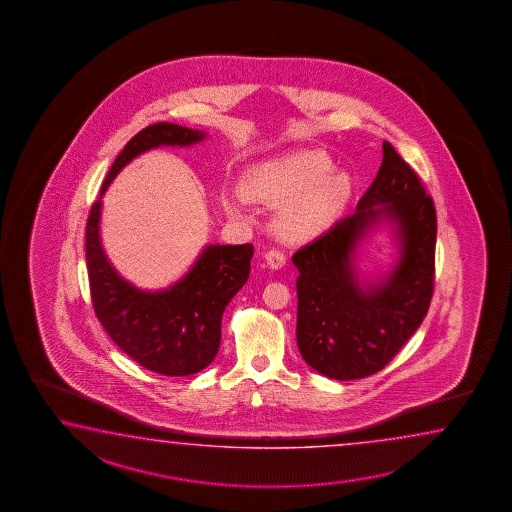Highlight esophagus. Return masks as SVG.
<instances>
[{
	"instance_id": "obj_1",
	"label": "esophagus",
	"mask_w": 512,
	"mask_h": 512,
	"mask_svg": "<svg viewBox=\"0 0 512 512\" xmlns=\"http://www.w3.org/2000/svg\"><path fill=\"white\" fill-rule=\"evenodd\" d=\"M265 260L271 269H281L285 265V254L280 249H271L265 252Z\"/></svg>"
}]
</instances>
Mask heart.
<instances>
[{
  "instance_id": "obj_1",
  "label": "heart",
  "mask_w": 512,
  "mask_h": 512,
  "mask_svg": "<svg viewBox=\"0 0 512 512\" xmlns=\"http://www.w3.org/2000/svg\"><path fill=\"white\" fill-rule=\"evenodd\" d=\"M321 152L296 151L256 165L245 178L251 198L283 205L280 232L289 240H309L329 227L349 196V180L329 174Z\"/></svg>"
}]
</instances>
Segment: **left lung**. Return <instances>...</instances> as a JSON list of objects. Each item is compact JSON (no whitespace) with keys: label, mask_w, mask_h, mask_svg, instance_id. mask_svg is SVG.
I'll list each match as a JSON object with an SVG mask.
<instances>
[{"label":"left lung","mask_w":512,"mask_h":512,"mask_svg":"<svg viewBox=\"0 0 512 512\" xmlns=\"http://www.w3.org/2000/svg\"><path fill=\"white\" fill-rule=\"evenodd\" d=\"M387 215L401 227V265L363 292L351 265L366 227ZM436 209L411 165L383 141L378 176L358 209L292 256L298 267L296 338L303 360L332 380L381 371L427 316L434 292Z\"/></svg>","instance_id":"1"}]
</instances>
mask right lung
<instances>
[{"mask_svg": "<svg viewBox=\"0 0 512 512\" xmlns=\"http://www.w3.org/2000/svg\"><path fill=\"white\" fill-rule=\"evenodd\" d=\"M203 136V132L167 121L138 132L112 163L100 198L92 203L85 231L92 307L98 320L121 351L147 371L163 376H189L216 358L221 316L249 280L254 247L251 243L211 245L171 289L138 291L116 274L101 249V196L116 174L141 152L160 145H192Z\"/></svg>", "mask_w": 512, "mask_h": 512, "instance_id": "obj_1", "label": "right lung"}]
</instances>
